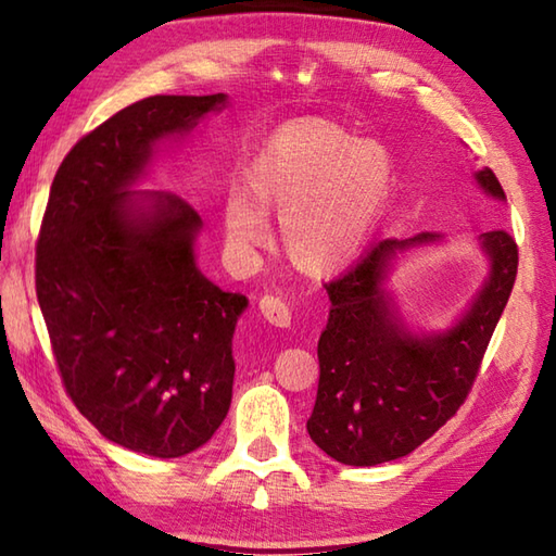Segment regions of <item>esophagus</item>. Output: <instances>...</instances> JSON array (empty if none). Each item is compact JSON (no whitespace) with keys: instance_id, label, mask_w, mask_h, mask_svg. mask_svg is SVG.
<instances>
[{"instance_id":"34e87169","label":"esophagus","mask_w":556,"mask_h":556,"mask_svg":"<svg viewBox=\"0 0 556 556\" xmlns=\"http://www.w3.org/2000/svg\"><path fill=\"white\" fill-rule=\"evenodd\" d=\"M260 313L265 316L267 323L277 328H289L291 326V311L279 296H262L260 299Z\"/></svg>"}]
</instances>
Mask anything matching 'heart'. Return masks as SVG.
Listing matches in <instances>:
<instances>
[{"label":"heart","instance_id":"obj_1","mask_svg":"<svg viewBox=\"0 0 556 556\" xmlns=\"http://www.w3.org/2000/svg\"><path fill=\"white\" fill-rule=\"evenodd\" d=\"M250 188L226 194L224 228L230 250L252 257L271 240L269 211L281 218L291 262L328 275L357 255L391 194L387 148L359 140L323 118L281 126L250 167Z\"/></svg>","mask_w":556,"mask_h":556}]
</instances>
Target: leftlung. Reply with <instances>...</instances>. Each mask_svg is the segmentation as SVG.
Returning <instances> with one entry per match:
<instances>
[{"label": "left lung", "instance_id": "obj_1", "mask_svg": "<svg viewBox=\"0 0 556 556\" xmlns=\"http://www.w3.org/2000/svg\"><path fill=\"white\" fill-rule=\"evenodd\" d=\"M477 185L506 201L489 167ZM442 243L438 233L381 240L345 275L328 281V326L318 340V393L306 430L336 462L375 467L406 457L445 426L467 399L483 352L516 285L518 245L506 230L479 236L489 275L447 330L413 332L387 279L410 250Z\"/></svg>", "mask_w": 556, "mask_h": 556}]
</instances>
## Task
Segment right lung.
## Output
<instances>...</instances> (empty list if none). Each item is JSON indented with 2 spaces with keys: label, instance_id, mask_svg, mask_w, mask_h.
<instances>
[{
  "label": "right lung",
  "instance_id": "add662e5",
  "mask_svg": "<svg viewBox=\"0 0 556 556\" xmlns=\"http://www.w3.org/2000/svg\"><path fill=\"white\" fill-rule=\"evenodd\" d=\"M226 104L157 94L121 109L65 155L40 224L36 294L65 391L106 440L148 457H185L224 422L248 299L201 275L194 206L136 185L160 143Z\"/></svg>",
  "mask_w": 556,
  "mask_h": 556
}]
</instances>
